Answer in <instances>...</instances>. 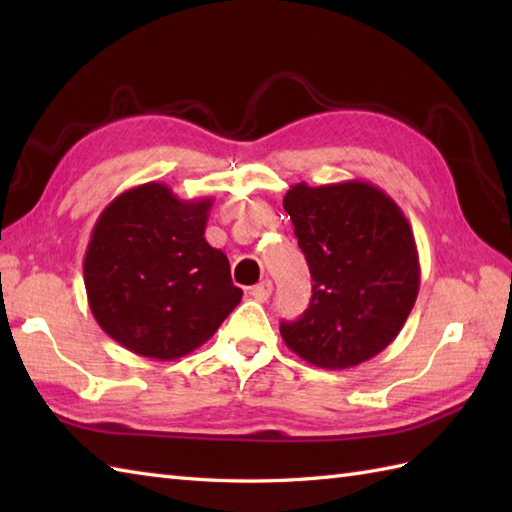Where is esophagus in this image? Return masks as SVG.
<instances>
[{
  "mask_svg": "<svg viewBox=\"0 0 512 512\" xmlns=\"http://www.w3.org/2000/svg\"><path fill=\"white\" fill-rule=\"evenodd\" d=\"M270 292H273V281L270 279H264L262 284H257L253 290H250V295H253V299L255 301H268V297H270Z\"/></svg>",
  "mask_w": 512,
  "mask_h": 512,
  "instance_id": "1",
  "label": "esophagus"
}]
</instances>
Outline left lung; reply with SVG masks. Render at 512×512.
<instances>
[{
    "instance_id": "1",
    "label": "left lung",
    "mask_w": 512,
    "mask_h": 512,
    "mask_svg": "<svg viewBox=\"0 0 512 512\" xmlns=\"http://www.w3.org/2000/svg\"><path fill=\"white\" fill-rule=\"evenodd\" d=\"M284 209L314 281L303 317L279 325L284 343L323 369L369 361L396 339L420 290L405 213L363 180L292 184Z\"/></svg>"
}]
</instances>
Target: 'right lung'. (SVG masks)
<instances>
[{"mask_svg":"<svg viewBox=\"0 0 512 512\" xmlns=\"http://www.w3.org/2000/svg\"><path fill=\"white\" fill-rule=\"evenodd\" d=\"M213 198L138 184L92 228L83 281L96 323L125 350L173 361L206 343L242 301L222 250L204 239Z\"/></svg>","mask_w":512,"mask_h":512,"instance_id":"right-lung-1","label":"right lung"}]
</instances>
